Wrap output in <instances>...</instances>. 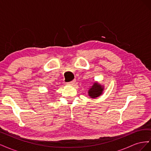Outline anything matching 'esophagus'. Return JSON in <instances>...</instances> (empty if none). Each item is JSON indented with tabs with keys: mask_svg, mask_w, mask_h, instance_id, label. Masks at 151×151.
<instances>
[{
	"mask_svg": "<svg viewBox=\"0 0 151 151\" xmlns=\"http://www.w3.org/2000/svg\"><path fill=\"white\" fill-rule=\"evenodd\" d=\"M75 83H76V81H75V80H73V81L69 82V83H68L67 84H68V85H71V86H72V85H74V84H75Z\"/></svg>",
	"mask_w": 151,
	"mask_h": 151,
	"instance_id": "obj_1",
	"label": "esophagus"
}]
</instances>
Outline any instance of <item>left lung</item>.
<instances>
[{
  "label": "left lung",
  "mask_w": 151,
  "mask_h": 151,
  "mask_svg": "<svg viewBox=\"0 0 151 151\" xmlns=\"http://www.w3.org/2000/svg\"><path fill=\"white\" fill-rule=\"evenodd\" d=\"M103 91V87L99 84L98 83H95L88 91V94L91 98H94L99 96L102 94Z\"/></svg>",
  "instance_id": "8db88e82"
}]
</instances>
